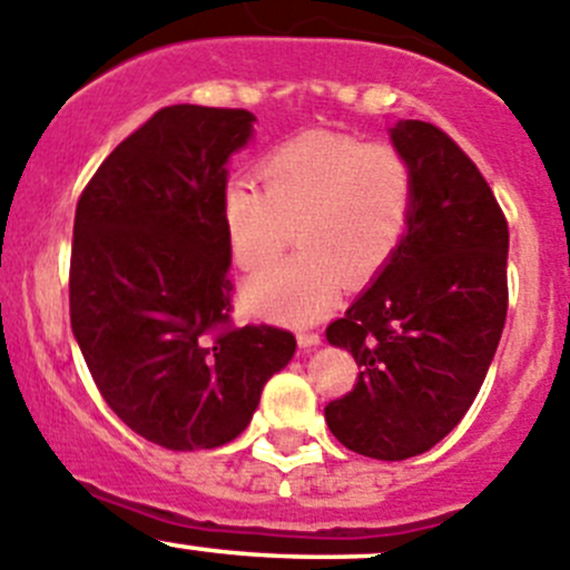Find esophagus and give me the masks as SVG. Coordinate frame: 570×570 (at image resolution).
<instances>
[{
	"mask_svg": "<svg viewBox=\"0 0 570 570\" xmlns=\"http://www.w3.org/2000/svg\"><path fill=\"white\" fill-rule=\"evenodd\" d=\"M320 342H322V336H320V333H314V331H301V333H297V344H301L303 350H312V347H317Z\"/></svg>",
	"mask_w": 570,
	"mask_h": 570,
	"instance_id": "esophagus-1",
	"label": "esophagus"
}]
</instances>
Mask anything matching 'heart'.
Instances as JSON below:
<instances>
[{"label":"heart","instance_id":"heart-1","mask_svg":"<svg viewBox=\"0 0 570 570\" xmlns=\"http://www.w3.org/2000/svg\"><path fill=\"white\" fill-rule=\"evenodd\" d=\"M262 187L232 181L223 228L237 267L258 273L292 243L297 256L245 286L253 312L292 325L325 317L342 281L364 286L386 269L413 212V174L392 142L306 135L258 165Z\"/></svg>","mask_w":570,"mask_h":570}]
</instances>
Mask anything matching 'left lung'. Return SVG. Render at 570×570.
<instances>
[{
    "label": "left lung",
    "mask_w": 570,
    "mask_h": 570,
    "mask_svg": "<svg viewBox=\"0 0 570 570\" xmlns=\"http://www.w3.org/2000/svg\"><path fill=\"white\" fill-rule=\"evenodd\" d=\"M394 148L413 174V212L375 284L331 322L327 342L361 366L325 405L347 450L405 461L465 416L508 317V220L465 151L439 126L400 120Z\"/></svg>",
    "instance_id": "left-lung-1"
}]
</instances>
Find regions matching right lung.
<instances>
[{
	"mask_svg": "<svg viewBox=\"0 0 570 570\" xmlns=\"http://www.w3.org/2000/svg\"><path fill=\"white\" fill-rule=\"evenodd\" d=\"M253 120L248 109L163 107L79 195L73 336L120 422L165 450L237 439L297 347L284 327L232 322L223 193Z\"/></svg>",
	"mask_w": 570,
	"mask_h": 570,
	"instance_id": "obj_1",
	"label": "right lung"
}]
</instances>
